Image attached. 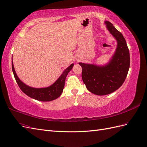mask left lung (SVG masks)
Instances as JSON below:
<instances>
[{"mask_svg":"<svg viewBox=\"0 0 147 147\" xmlns=\"http://www.w3.org/2000/svg\"><path fill=\"white\" fill-rule=\"evenodd\" d=\"M107 28L118 42L111 60L105 66L79 63L82 68V79L92 93L105 95L115 92L123 85L130 66L129 50L124 36L110 22H105Z\"/></svg>","mask_w":147,"mask_h":147,"instance_id":"8db88e82","label":"left lung"}]
</instances>
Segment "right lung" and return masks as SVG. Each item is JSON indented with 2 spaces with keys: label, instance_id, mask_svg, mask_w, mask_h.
Wrapping results in <instances>:
<instances>
[{
  "label": "right lung",
  "instance_id": "1",
  "mask_svg": "<svg viewBox=\"0 0 147 147\" xmlns=\"http://www.w3.org/2000/svg\"><path fill=\"white\" fill-rule=\"evenodd\" d=\"M12 71L14 74L15 80L17 82L20 89L29 97L42 102H49L58 98L61 95L65 86V79L68 73L73 68L74 64H71L67 68L58 78L57 81L52 86L46 88H33L29 87L21 81L18 78L14 69L13 61H11Z\"/></svg>",
  "mask_w": 147,
  "mask_h": 147
}]
</instances>
